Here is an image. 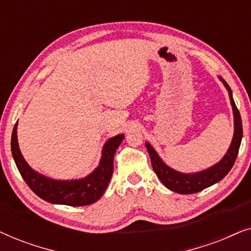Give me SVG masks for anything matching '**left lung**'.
<instances>
[{
	"label": "left lung",
	"instance_id": "1",
	"mask_svg": "<svg viewBox=\"0 0 251 251\" xmlns=\"http://www.w3.org/2000/svg\"><path fill=\"white\" fill-rule=\"evenodd\" d=\"M219 80L223 82L226 90L228 91L229 100H231L232 109H233V116H234V135H233L232 143L229 145L227 152L223 159L217 162L214 166L204 169L202 171H198V173L192 174H185L177 171L167 166L161 159L156 151L153 149V146L150 143H145V146L147 149L151 156V162H152V167L154 173L159 179L162 181V184L170 191L176 192L179 194H193L198 193L204 188H207L211 185H214L218 181H221L228 171L232 169L233 164H234L236 156H238L240 145H241L242 140V121L241 115H240L239 109L236 108V105L234 100H233L232 90L226 83L223 77L218 76Z\"/></svg>",
	"mask_w": 251,
	"mask_h": 251
}]
</instances>
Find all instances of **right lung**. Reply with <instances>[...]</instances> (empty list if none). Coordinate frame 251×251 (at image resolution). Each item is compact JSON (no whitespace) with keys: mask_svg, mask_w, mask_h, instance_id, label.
<instances>
[{"mask_svg":"<svg viewBox=\"0 0 251 251\" xmlns=\"http://www.w3.org/2000/svg\"><path fill=\"white\" fill-rule=\"evenodd\" d=\"M16 123L11 136V152L20 175L30 190L44 201L53 204H66L71 207H81L95 203L102 197L108 186L113 174V160L116 150L122 143L125 135L114 136L105 143L98 167L87 177L80 179L59 180L44 176L32 169L24 159L18 145Z\"/></svg>","mask_w":251,"mask_h":251,"instance_id":"add662e5","label":"right lung"}]
</instances>
